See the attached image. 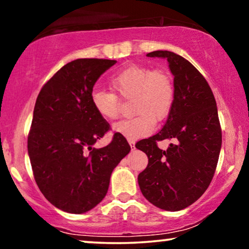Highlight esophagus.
I'll return each instance as SVG.
<instances>
[{
  "label": "esophagus",
  "mask_w": 249,
  "mask_h": 249,
  "mask_svg": "<svg viewBox=\"0 0 249 249\" xmlns=\"http://www.w3.org/2000/svg\"><path fill=\"white\" fill-rule=\"evenodd\" d=\"M128 142H129V145H130L131 149H135V141H128Z\"/></svg>",
  "instance_id": "obj_1"
}]
</instances>
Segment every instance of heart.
Masks as SVG:
<instances>
[{"mask_svg":"<svg viewBox=\"0 0 249 249\" xmlns=\"http://www.w3.org/2000/svg\"><path fill=\"white\" fill-rule=\"evenodd\" d=\"M111 91L95 88L90 94V103L102 119L113 121L119 117L118 96L132 101L136 117L122 120L113 125V130L128 141L149 136L155 129V120L168 117L175 102V85L164 70H153L145 66H129L110 81Z\"/></svg>","mask_w":249,"mask_h":249,"instance_id":"b5f03b06","label":"heart"}]
</instances>
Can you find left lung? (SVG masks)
Instances as JSON below:
<instances>
[{"label":"left lung","instance_id":"obj_1","mask_svg":"<svg viewBox=\"0 0 249 249\" xmlns=\"http://www.w3.org/2000/svg\"><path fill=\"white\" fill-rule=\"evenodd\" d=\"M147 56L168 60L175 76V102L164 127L136 144L148 158L138 185L153 205L180 211L205 193L215 172L222 144L216 102L205 78L185 57L169 51ZM164 139L175 141L166 151L157 147Z\"/></svg>","mask_w":249,"mask_h":249}]
</instances>
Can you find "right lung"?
Returning a JSON list of instances; mask_svg holds the SVG:
<instances>
[{"label":"right lung","mask_w":249,"mask_h":249,"mask_svg":"<svg viewBox=\"0 0 249 249\" xmlns=\"http://www.w3.org/2000/svg\"><path fill=\"white\" fill-rule=\"evenodd\" d=\"M115 60L77 59L63 66L40 89L28 135L33 173L45 198L57 209L81 214L107 195L111 173L130 152L115 132L110 144L93 145L110 124L90 103L93 87Z\"/></svg>","instance_id":"right-lung-1"}]
</instances>
